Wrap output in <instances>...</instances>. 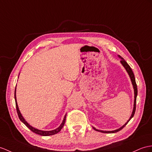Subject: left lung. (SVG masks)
I'll return each mask as SVG.
<instances>
[{
    "instance_id": "obj_1",
    "label": "left lung",
    "mask_w": 152,
    "mask_h": 152,
    "mask_svg": "<svg viewBox=\"0 0 152 152\" xmlns=\"http://www.w3.org/2000/svg\"><path fill=\"white\" fill-rule=\"evenodd\" d=\"M119 58H121V62L122 65H123V66H124V68L126 69V72H128L129 77H130L132 83V84H133V86H134V95H135V96H134L135 99H134V109H133V112H132V115H131L130 117H129V120L123 126L121 127V128H119V129H115V130H113V131H102V130H99V129H95L94 127H93V128L95 129V130L100 132H102V133H105V134H113V133H116V132H119V131L121 130V129H123V128L125 126L128 124V122L132 119V118L133 117H134V114H135V110H136V99H137V84H136V82H135V75H134V73H133V71H132V68H130V66H129L128 65V64L127 63V62L124 60V58H123V57H121L120 56V55H119Z\"/></svg>"
}]
</instances>
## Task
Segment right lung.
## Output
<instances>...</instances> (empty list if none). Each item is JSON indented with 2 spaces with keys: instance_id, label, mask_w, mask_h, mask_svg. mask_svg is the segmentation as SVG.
Listing matches in <instances>:
<instances>
[{
  "instance_id": "right-lung-1",
  "label": "right lung",
  "mask_w": 152,
  "mask_h": 152,
  "mask_svg": "<svg viewBox=\"0 0 152 152\" xmlns=\"http://www.w3.org/2000/svg\"><path fill=\"white\" fill-rule=\"evenodd\" d=\"M15 91H16V88H15V104H16V109H17V114H18V118H19V119L23 122V123L26 126L30 129V130H31L33 132L35 133V134H39L40 135H42V136H49V135H55L57 134V133H58L59 132H60L61 130V129L63 128L64 125V123H65V121H66V114L65 115V116L64 117V119H63V121H62V123H61V124L60 125V126H59L58 128H57V129H53V130H51V131H42V130H40V129H38L37 128H35L32 127L31 126L29 125L26 121H25V119H24V117H23V115H22L20 111H19V109H18V105H17V99H16V94H15Z\"/></svg>"
}]
</instances>
